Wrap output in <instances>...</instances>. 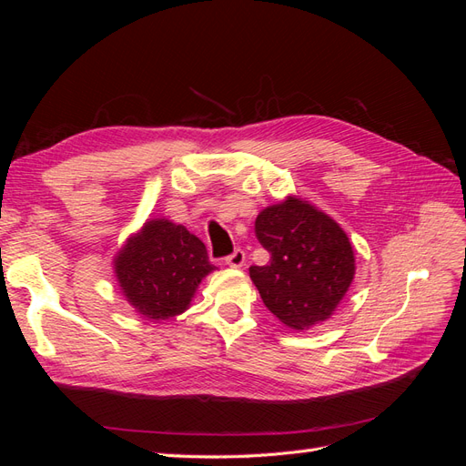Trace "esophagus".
<instances>
[{
  "mask_svg": "<svg viewBox=\"0 0 466 466\" xmlns=\"http://www.w3.org/2000/svg\"><path fill=\"white\" fill-rule=\"evenodd\" d=\"M245 252L241 248H237L233 255H229L228 258H225V264H229L231 268H241L245 264Z\"/></svg>",
  "mask_w": 466,
  "mask_h": 466,
  "instance_id": "1",
  "label": "esophagus"
}]
</instances>
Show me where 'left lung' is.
<instances>
[{"label":"left lung","instance_id":"obj_1","mask_svg":"<svg viewBox=\"0 0 466 466\" xmlns=\"http://www.w3.org/2000/svg\"><path fill=\"white\" fill-rule=\"evenodd\" d=\"M255 231L270 262L250 266L248 274L268 311L293 330L329 320L356 276L346 231L298 196L264 208Z\"/></svg>","mask_w":466,"mask_h":466}]
</instances>
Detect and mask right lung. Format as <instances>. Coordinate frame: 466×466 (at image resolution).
I'll return each instance as SVG.
<instances>
[{
  "label": "right lung",
  "mask_w": 466,
  "mask_h": 466,
  "mask_svg": "<svg viewBox=\"0 0 466 466\" xmlns=\"http://www.w3.org/2000/svg\"><path fill=\"white\" fill-rule=\"evenodd\" d=\"M112 264L126 301L153 322L185 313L202 279L216 270L200 238L167 218L147 219Z\"/></svg>",
  "instance_id": "right-lung-1"
}]
</instances>
